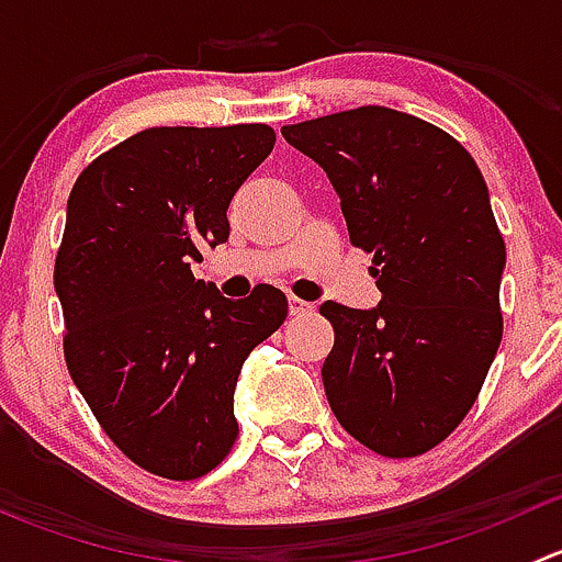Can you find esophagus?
I'll list each match as a JSON object with an SVG mask.
<instances>
[{"label": "esophagus", "mask_w": 562, "mask_h": 562, "mask_svg": "<svg viewBox=\"0 0 562 562\" xmlns=\"http://www.w3.org/2000/svg\"><path fill=\"white\" fill-rule=\"evenodd\" d=\"M288 310H291V315H296V317H302V315H313V313H315L313 304L304 302V299H296V296L288 299Z\"/></svg>", "instance_id": "obj_1"}]
</instances>
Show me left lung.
Wrapping results in <instances>:
<instances>
[{
    "mask_svg": "<svg viewBox=\"0 0 562 562\" xmlns=\"http://www.w3.org/2000/svg\"><path fill=\"white\" fill-rule=\"evenodd\" d=\"M282 135L326 171L383 293L372 310L321 304L334 326L321 370L328 405L375 454H424L468 416L503 339L506 245L484 176L449 133L394 108Z\"/></svg>",
    "mask_w": 562,
    "mask_h": 562,
    "instance_id": "1",
    "label": "left lung"
}]
</instances>
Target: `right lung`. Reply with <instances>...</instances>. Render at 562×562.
<instances>
[{"mask_svg": "<svg viewBox=\"0 0 562 562\" xmlns=\"http://www.w3.org/2000/svg\"><path fill=\"white\" fill-rule=\"evenodd\" d=\"M271 149L269 124L149 127L89 162L67 201V370L119 451L162 479L228 457L241 364L288 315L277 288L231 302L190 271L228 241L231 198Z\"/></svg>", "mask_w": 562, "mask_h": 562, "instance_id": "obj_1", "label": "right lung"}]
</instances>
